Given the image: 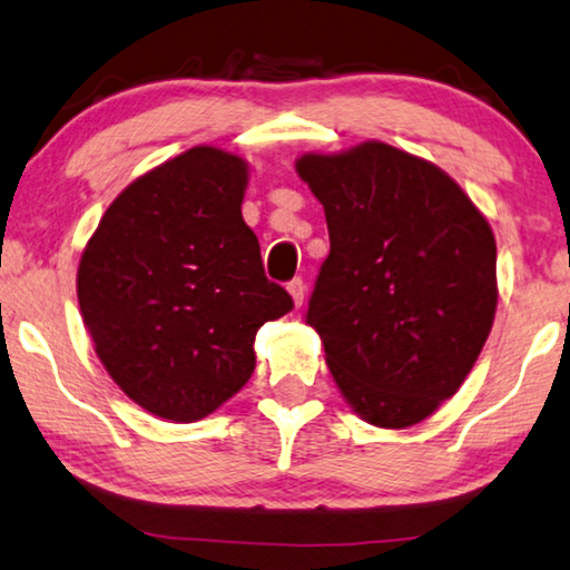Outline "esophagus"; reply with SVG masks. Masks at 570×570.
Masks as SVG:
<instances>
[{
    "instance_id": "1",
    "label": "esophagus",
    "mask_w": 570,
    "mask_h": 570,
    "mask_svg": "<svg viewBox=\"0 0 570 570\" xmlns=\"http://www.w3.org/2000/svg\"><path fill=\"white\" fill-rule=\"evenodd\" d=\"M288 294H292V299L296 307H302L304 304V296H307V284L302 282V278H294V282H288Z\"/></svg>"
}]
</instances>
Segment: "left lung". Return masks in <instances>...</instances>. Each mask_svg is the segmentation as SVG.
Segmentation results:
<instances>
[{
    "label": "left lung",
    "instance_id": "left-lung-1",
    "mask_svg": "<svg viewBox=\"0 0 570 570\" xmlns=\"http://www.w3.org/2000/svg\"><path fill=\"white\" fill-rule=\"evenodd\" d=\"M330 256L307 325L347 404L376 428L430 417L469 376L497 312L494 233L438 166L386 142L296 160Z\"/></svg>",
    "mask_w": 570,
    "mask_h": 570
}]
</instances>
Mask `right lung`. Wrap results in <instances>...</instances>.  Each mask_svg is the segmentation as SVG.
Instances as JSON below:
<instances>
[{"label":"right lung","mask_w":570,"mask_h":570,"mask_svg":"<svg viewBox=\"0 0 570 570\" xmlns=\"http://www.w3.org/2000/svg\"><path fill=\"white\" fill-rule=\"evenodd\" d=\"M245 184L243 158L186 150L109 204L81 256L76 292L99 361L156 417L202 420L240 392L261 325L294 307L263 271Z\"/></svg>","instance_id":"add662e5"}]
</instances>
